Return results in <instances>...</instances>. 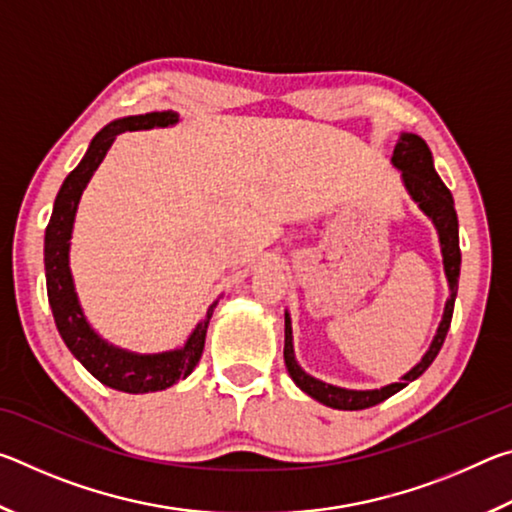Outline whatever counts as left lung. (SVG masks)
<instances>
[{
	"mask_svg": "<svg viewBox=\"0 0 512 512\" xmlns=\"http://www.w3.org/2000/svg\"><path fill=\"white\" fill-rule=\"evenodd\" d=\"M391 162L393 167L402 171L406 192L411 194V198L418 203L420 210L429 216L433 225H436L438 239H440V253H443V264H445V275L449 282V298L445 302V314L438 325V332L433 336L429 350L424 352V357L415 363V366L406 372L400 381L388 384L384 388H375V391H350V388L325 384V381L307 375V372L298 366L296 354H293L291 318L289 314H284V363H287L291 379L296 381L300 391H305L309 397H314V400H318L320 404L332 406V409H339V411L368 409V406H375L379 402L388 400V397L395 395L397 391H402L404 386H409L413 379H418L422 372L431 366L433 359L438 357L440 348H443L447 329H449V323H452V314H454L458 275H461V248H458V216L454 210L452 192H449L436 173V169H433L431 151L420 135L402 133L400 140L395 144Z\"/></svg>",
	"mask_w": 512,
	"mask_h": 512,
	"instance_id": "8db88e82",
	"label": "left lung"
}]
</instances>
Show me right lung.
Listing matches in <instances>:
<instances>
[{
  "instance_id": "1",
  "label": "right lung",
  "mask_w": 512,
  "mask_h": 512,
  "mask_svg": "<svg viewBox=\"0 0 512 512\" xmlns=\"http://www.w3.org/2000/svg\"><path fill=\"white\" fill-rule=\"evenodd\" d=\"M178 124V112H146V115H133L112 121L103 126L90 142L88 153L83 155L56 196L54 212L45 232V275H47V296L54 314L58 334L63 336L65 345L83 368L115 391L124 393H153L164 391L176 381L192 375L196 363L201 361L205 348V334L210 318L214 314L216 302L207 309L205 318L189 334L187 343L180 350L160 352V354H137L115 348L90 327L74 291L72 271H69V239H72L74 216L79 207L85 185L90 183L92 173L97 171L101 160L106 158L117 135L126 131H146V128H164Z\"/></svg>"
}]
</instances>
